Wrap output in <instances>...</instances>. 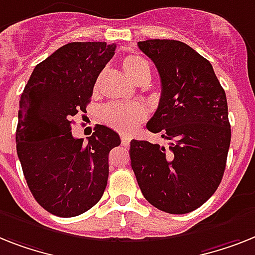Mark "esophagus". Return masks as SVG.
Here are the masks:
<instances>
[{"label":"esophagus","instance_id":"esophagus-1","mask_svg":"<svg viewBox=\"0 0 255 255\" xmlns=\"http://www.w3.org/2000/svg\"><path fill=\"white\" fill-rule=\"evenodd\" d=\"M121 142H123V146L128 147L130 144V138L129 136L124 135V134H121Z\"/></svg>","mask_w":255,"mask_h":255}]
</instances>
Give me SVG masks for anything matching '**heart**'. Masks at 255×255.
Listing matches in <instances>:
<instances>
[{
	"label": "heart",
	"instance_id": "obj_1",
	"mask_svg": "<svg viewBox=\"0 0 255 255\" xmlns=\"http://www.w3.org/2000/svg\"><path fill=\"white\" fill-rule=\"evenodd\" d=\"M123 67L129 78L135 83L148 81L150 65L143 57L129 54L123 60ZM147 119L146 107L140 103L131 104H109L103 111V120L112 129L124 134H130Z\"/></svg>",
	"mask_w": 255,
	"mask_h": 255
}]
</instances>
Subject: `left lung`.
Here are the masks:
<instances>
[{"instance_id": "obj_1", "label": "left lung", "mask_w": 255, "mask_h": 255, "mask_svg": "<svg viewBox=\"0 0 255 255\" xmlns=\"http://www.w3.org/2000/svg\"><path fill=\"white\" fill-rule=\"evenodd\" d=\"M156 66L161 96L147 123L169 147L130 142L131 168L144 198L168 214H188L216 191L231 144L226 92L210 61L188 44L168 39L139 41Z\"/></svg>"}]
</instances>
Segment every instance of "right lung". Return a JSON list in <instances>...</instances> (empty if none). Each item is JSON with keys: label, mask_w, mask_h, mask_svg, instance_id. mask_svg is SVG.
<instances>
[{"label": "right lung", "mask_w": 255, "mask_h": 255, "mask_svg": "<svg viewBox=\"0 0 255 255\" xmlns=\"http://www.w3.org/2000/svg\"><path fill=\"white\" fill-rule=\"evenodd\" d=\"M116 44L69 43L35 66L19 102L16 152L33 198L61 218L94 207L108 182V156L119 134L95 126L88 142L71 134V117L86 112L99 74Z\"/></svg>", "instance_id": "right-lung-1"}]
</instances>
